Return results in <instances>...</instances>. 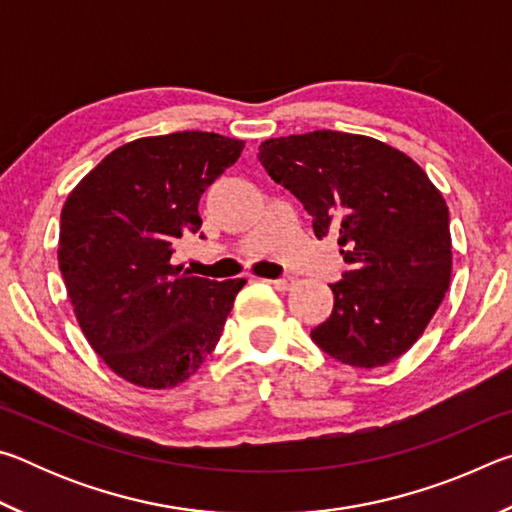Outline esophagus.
<instances>
[{"label": "esophagus", "instance_id": "34e87169", "mask_svg": "<svg viewBox=\"0 0 512 512\" xmlns=\"http://www.w3.org/2000/svg\"><path fill=\"white\" fill-rule=\"evenodd\" d=\"M271 284L277 291H289L293 284V277H280V280H271Z\"/></svg>", "mask_w": 512, "mask_h": 512}]
</instances>
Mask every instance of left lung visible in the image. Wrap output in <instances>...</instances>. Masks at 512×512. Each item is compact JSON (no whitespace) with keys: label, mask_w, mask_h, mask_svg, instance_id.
<instances>
[{"label":"left lung","mask_w":512,"mask_h":512,"mask_svg":"<svg viewBox=\"0 0 512 512\" xmlns=\"http://www.w3.org/2000/svg\"><path fill=\"white\" fill-rule=\"evenodd\" d=\"M259 162L305 205L318 239L339 235L350 264L329 284L334 309L311 329L354 368L395 361L420 339L452 277L443 194L418 162L366 135L314 131L266 140Z\"/></svg>","instance_id":"left-lung-1"}]
</instances>
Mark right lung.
Instances as JSON below:
<instances>
[{
	"label": "right lung",
	"mask_w": 512,
	"mask_h": 512,
	"mask_svg": "<svg viewBox=\"0 0 512 512\" xmlns=\"http://www.w3.org/2000/svg\"><path fill=\"white\" fill-rule=\"evenodd\" d=\"M244 142L183 131L106 155L60 212L58 266L92 350L121 379L173 388L203 366L246 280L214 282L173 266L201 230L198 201Z\"/></svg>",
	"instance_id": "1"
}]
</instances>
